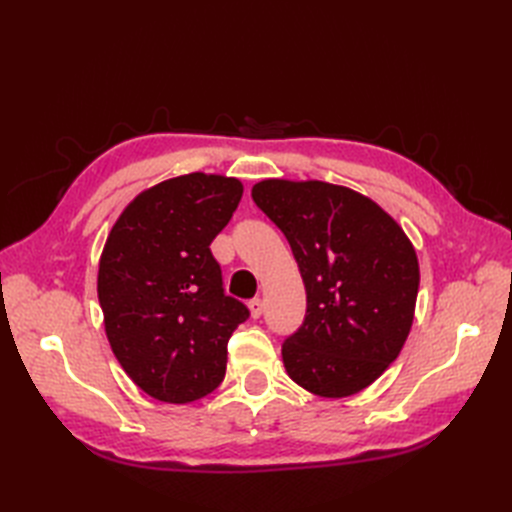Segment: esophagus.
I'll return each mask as SVG.
<instances>
[{
	"instance_id": "esophagus-1",
	"label": "esophagus",
	"mask_w": 512,
	"mask_h": 512,
	"mask_svg": "<svg viewBox=\"0 0 512 512\" xmlns=\"http://www.w3.org/2000/svg\"><path fill=\"white\" fill-rule=\"evenodd\" d=\"M247 307H250L252 318H260L262 316V301L260 299H252L250 303H247Z\"/></svg>"
}]
</instances>
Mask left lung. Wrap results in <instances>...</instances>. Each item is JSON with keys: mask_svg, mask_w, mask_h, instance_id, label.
<instances>
[{"mask_svg": "<svg viewBox=\"0 0 512 512\" xmlns=\"http://www.w3.org/2000/svg\"><path fill=\"white\" fill-rule=\"evenodd\" d=\"M254 203L284 232L307 312L282 346L288 376L320 397H348L378 380L412 329L418 258L374 200L324 181L265 179Z\"/></svg>", "mask_w": 512, "mask_h": 512, "instance_id": "obj_1", "label": "left lung"}]
</instances>
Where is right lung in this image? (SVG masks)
I'll list each match as a JSON object with an SVG mask.
<instances>
[{"instance_id":"right-lung-1","label":"right lung","mask_w":512,"mask_h":512,"mask_svg":"<svg viewBox=\"0 0 512 512\" xmlns=\"http://www.w3.org/2000/svg\"><path fill=\"white\" fill-rule=\"evenodd\" d=\"M241 196L235 177L166 179L138 194L108 232L98 269L106 337L153 399L190 404L224 380L228 339L250 312L224 294L209 245Z\"/></svg>"}]
</instances>
